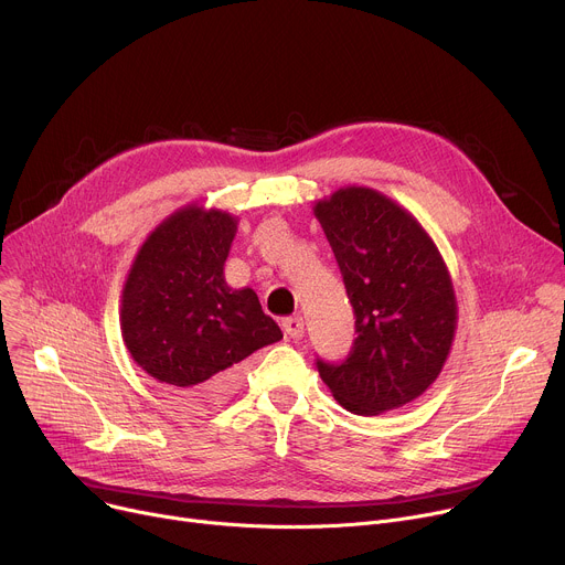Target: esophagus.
Segmentation results:
<instances>
[{
	"label": "esophagus",
	"instance_id": "esophagus-1",
	"mask_svg": "<svg viewBox=\"0 0 565 565\" xmlns=\"http://www.w3.org/2000/svg\"><path fill=\"white\" fill-rule=\"evenodd\" d=\"M281 327L288 338H292V340L303 338V319L301 317H286Z\"/></svg>",
	"mask_w": 565,
	"mask_h": 565
}]
</instances>
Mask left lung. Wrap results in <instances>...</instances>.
Masks as SVG:
<instances>
[{"label": "left lung", "mask_w": 565, "mask_h": 565, "mask_svg": "<svg viewBox=\"0 0 565 565\" xmlns=\"http://www.w3.org/2000/svg\"><path fill=\"white\" fill-rule=\"evenodd\" d=\"M355 312L351 353L317 371L344 409L377 416L423 395L456 333V295L423 225L369 188H342L315 205Z\"/></svg>", "instance_id": "1"}]
</instances>
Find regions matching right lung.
Returning <instances> with one entry per match:
<instances>
[{
    "mask_svg": "<svg viewBox=\"0 0 565 565\" xmlns=\"http://www.w3.org/2000/svg\"><path fill=\"white\" fill-rule=\"evenodd\" d=\"M234 234L232 214L188 205L147 236L122 288L129 355L190 405L227 395L241 362L284 338L253 288L225 284Z\"/></svg>",
    "mask_w": 565,
    "mask_h": 565,
    "instance_id": "obj_1",
    "label": "right lung"
}]
</instances>
